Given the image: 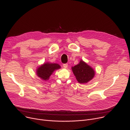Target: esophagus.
<instances>
[{"label":"esophagus","mask_w":130,"mask_h":130,"mask_svg":"<svg viewBox=\"0 0 130 130\" xmlns=\"http://www.w3.org/2000/svg\"><path fill=\"white\" fill-rule=\"evenodd\" d=\"M67 66H68V64H67V63L63 64V67H64V68H67Z\"/></svg>","instance_id":"1"}]
</instances>
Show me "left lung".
<instances>
[{"instance_id":"1","label":"left lung","mask_w":130,"mask_h":130,"mask_svg":"<svg viewBox=\"0 0 130 130\" xmlns=\"http://www.w3.org/2000/svg\"><path fill=\"white\" fill-rule=\"evenodd\" d=\"M72 71L77 81L80 83H85L90 81L94 75V71L92 67L82 60L78 64L72 67Z\"/></svg>"}]
</instances>
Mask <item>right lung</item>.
I'll use <instances>...</instances> for the list:
<instances>
[{"label": "right lung", "instance_id": "obj_1", "mask_svg": "<svg viewBox=\"0 0 130 130\" xmlns=\"http://www.w3.org/2000/svg\"><path fill=\"white\" fill-rule=\"evenodd\" d=\"M60 68V66L57 64L46 63L39 67L37 71V74L42 80L46 81L48 80L50 76L52 74L55 70Z\"/></svg>", "mask_w": 130, "mask_h": 130}]
</instances>
